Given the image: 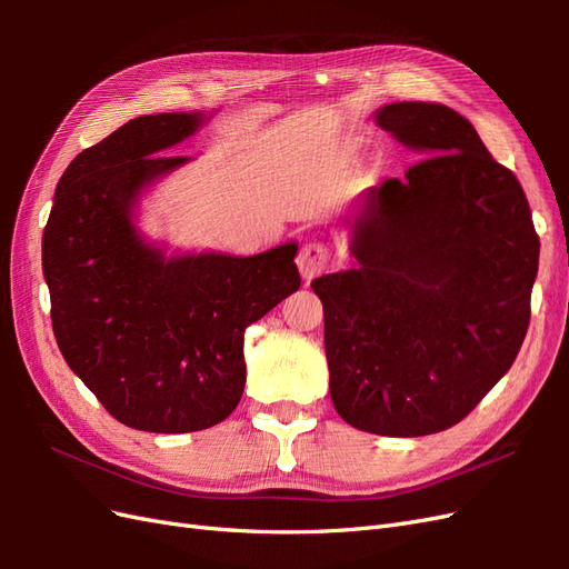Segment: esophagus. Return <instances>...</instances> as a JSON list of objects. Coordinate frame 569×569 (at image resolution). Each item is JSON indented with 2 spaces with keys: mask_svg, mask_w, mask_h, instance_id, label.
Listing matches in <instances>:
<instances>
[{
  "mask_svg": "<svg viewBox=\"0 0 569 569\" xmlns=\"http://www.w3.org/2000/svg\"><path fill=\"white\" fill-rule=\"evenodd\" d=\"M327 263H330V249H327L322 242H316V239H311V242H306L299 249L297 266H299V270H301L306 280L318 278V274L327 268Z\"/></svg>",
  "mask_w": 569,
  "mask_h": 569,
  "instance_id": "1",
  "label": "esophagus"
}]
</instances>
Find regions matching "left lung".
Returning a JSON list of instances; mask_svg holds the SVG:
<instances>
[{"label": "left lung", "mask_w": 569, "mask_h": 569, "mask_svg": "<svg viewBox=\"0 0 569 569\" xmlns=\"http://www.w3.org/2000/svg\"><path fill=\"white\" fill-rule=\"evenodd\" d=\"M425 157L366 194L358 266L322 274L330 396L370 435L458 425L510 370L531 313L539 234L525 189L468 118L401 101L375 116Z\"/></svg>", "instance_id": "obj_1"}]
</instances>
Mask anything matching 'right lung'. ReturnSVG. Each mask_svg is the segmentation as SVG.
Returning <instances> with one entry per match:
<instances>
[{"mask_svg":"<svg viewBox=\"0 0 569 569\" xmlns=\"http://www.w3.org/2000/svg\"><path fill=\"white\" fill-rule=\"evenodd\" d=\"M199 126L201 113L140 116L80 151L42 234L51 327L68 368L142 432L226 420L247 382L244 330L301 284L297 244L166 258L137 234V194L189 161L166 149Z\"/></svg>","mask_w":569,"mask_h":569,"instance_id":"obj_1","label":"right lung"}]
</instances>
